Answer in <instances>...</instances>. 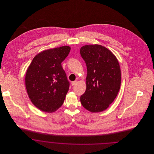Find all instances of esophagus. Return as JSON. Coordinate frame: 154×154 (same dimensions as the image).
<instances>
[{"mask_svg": "<svg viewBox=\"0 0 154 154\" xmlns=\"http://www.w3.org/2000/svg\"><path fill=\"white\" fill-rule=\"evenodd\" d=\"M77 81H73V82H72V86L75 85L77 84Z\"/></svg>", "mask_w": 154, "mask_h": 154, "instance_id": "1", "label": "esophagus"}]
</instances>
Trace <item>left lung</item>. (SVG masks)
<instances>
[{"label": "left lung", "mask_w": 154, "mask_h": 154, "mask_svg": "<svg viewBox=\"0 0 154 154\" xmlns=\"http://www.w3.org/2000/svg\"><path fill=\"white\" fill-rule=\"evenodd\" d=\"M80 54L87 68V88L81 96V103L92 112L104 111L116 98L121 87L117 59L109 49L99 44L82 46Z\"/></svg>", "instance_id": "1"}]
</instances>
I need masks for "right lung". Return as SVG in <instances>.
I'll return each instance as SVG.
<instances>
[{"instance_id": "add662e5", "label": "right lung", "mask_w": 154, "mask_h": 154, "mask_svg": "<svg viewBox=\"0 0 154 154\" xmlns=\"http://www.w3.org/2000/svg\"><path fill=\"white\" fill-rule=\"evenodd\" d=\"M70 47L62 46L41 52L33 59L25 75V86L30 101L47 112L58 110L69 89V82L61 63Z\"/></svg>"}]
</instances>
